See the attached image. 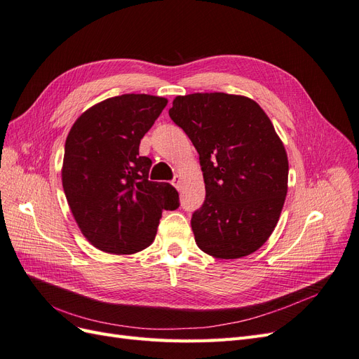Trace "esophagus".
Wrapping results in <instances>:
<instances>
[{"mask_svg": "<svg viewBox=\"0 0 359 359\" xmlns=\"http://www.w3.org/2000/svg\"><path fill=\"white\" fill-rule=\"evenodd\" d=\"M172 184H173V186H175V189H181V175H175V177H173V180H172Z\"/></svg>", "mask_w": 359, "mask_h": 359, "instance_id": "esophagus-1", "label": "esophagus"}]
</instances>
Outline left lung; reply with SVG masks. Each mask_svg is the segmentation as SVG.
<instances>
[{
  "label": "left lung",
  "instance_id": "obj_1",
  "mask_svg": "<svg viewBox=\"0 0 359 359\" xmlns=\"http://www.w3.org/2000/svg\"><path fill=\"white\" fill-rule=\"evenodd\" d=\"M169 116L199 154L206 196L193 212L198 247L217 259L252 255L273 233L287 193L283 142L255 100L224 93L178 95Z\"/></svg>",
  "mask_w": 359,
  "mask_h": 359
}]
</instances>
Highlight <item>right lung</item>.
Returning <instances> with one entry per match:
<instances>
[{"instance_id": "right-lung-1", "label": "right lung", "mask_w": 359, "mask_h": 359, "mask_svg": "<svg viewBox=\"0 0 359 359\" xmlns=\"http://www.w3.org/2000/svg\"><path fill=\"white\" fill-rule=\"evenodd\" d=\"M168 100L148 94L111 97L85 111L66 139L62 189L83 236L102 252L133 255L154 241L163 210H177L178 191L148 180L140 139Z\"/></svg>"}]
</instances>
